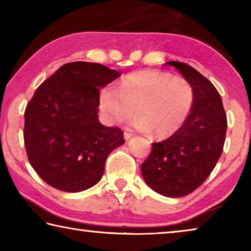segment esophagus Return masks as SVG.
Returning a JSON list of instances; mask_svg holds the SVG:
<instances>
[{
	"label": "esophagus",
	"instance_id": "34e87169",
	"mask_svg": "<svg viewBox=\"0 0 251 251\" xmlns=\"http://www.w3.org/2000/svg\"><path fill=\"white\" fill-rule=\"evenodd\" d=\"M131 136H133V134L129 133V131H125V133H124V137H125L126 141H128V139L131 137Z\"/></svg>",
	"mask_w": 251,
	"mask_h": 251
}]
</instances>
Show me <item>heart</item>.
Wrapping results in <instances>:
<instances>
[{"label":"heart","mask_w":251,"mask_h":251,"mask_svg":"<svg viewBox=\"0 0 251 251\" xmlns=\"http://www.w3.org/2000/svg\"><path fill=\"white\" fill-rule=\"evenodd\" d=\"M194 103L189 83L159 71H141L125 76L118 88L106 86L100 92V107L104 120L120 125L134 115V126L164 137L180 128Z\"/></svg>","instance_id":"b5f03b06"}]
</instances>
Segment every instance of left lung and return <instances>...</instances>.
Wrapping results in <instances>:
<instances>
[{"mask_svg":"<svg viewBox=\"0 0 251 251\" xmlns=\"http://www.w3.org/2000/svg\"><path fill=\"white\" fill-rule=\"evenodd\" d=\"M184 76L194 93L188 117L171 137L152 143L142 164L146 184L166 197L187 196L196 190L222 155L227 130V116L216 87L198 71L181 62H166Z\"/></svg>","mask_w":251,"mask_h":251,"instance_id":"1","label":"left lung"}]
</instances>
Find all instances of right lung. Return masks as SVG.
<instances>
[{"label":"right lung","mask_w":251,"mask_h":251,"mask_svg":"<svg viewBox=\"0 0 251 251\" xmlns=\"http://www.w3.org/2000/svg\"><path fill=\"white\" fill-rule=\"evenodd\" d=\"M121 73L99 63H67L45 79L24 112V145L34 171L62 192L96 185L124 131L101 125L100 88Z\"/></svg>","instance_id":"add662e5"}]
</instances>
